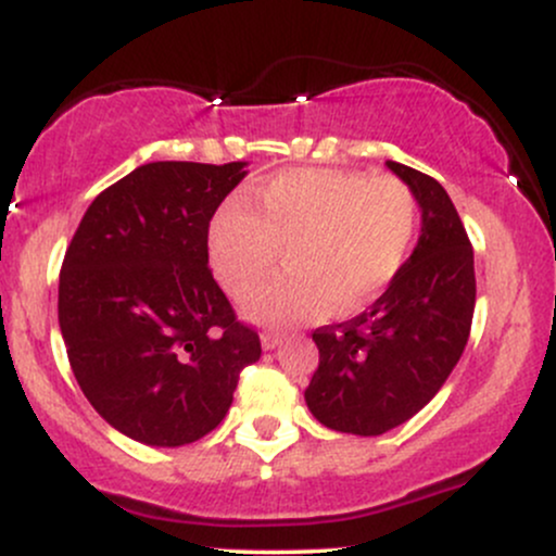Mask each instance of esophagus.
I'll return each mask as SVG.
<instances>
[{"mask_svg": "<svg viewBox=\"0 0 556 556\" xmlns=\"http://www.w3.org/2000/svg\"><path fill=\"white\" fill-rule=\"evenodd\" d=\"M285 334L279 329H266L264 334H261V344H264V350H274L277 344H282Z\"/></svg>", "mask_w": 556, "mask_h": 556, "instance_id": "1", "label": "esophagus"}]
</instances>
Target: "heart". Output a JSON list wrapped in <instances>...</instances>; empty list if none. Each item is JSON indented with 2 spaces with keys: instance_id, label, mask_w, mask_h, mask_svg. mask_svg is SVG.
Instances as JSON below:
<instances>
[{
  "instance_id": "heart-1",
  "label": "heart",
  "mask_w": 556,
  "mask_h": 556,
  "mask_svg": "<svg viewBox=\"0 0 556 556\" xmlns=\"http://www.w3.org/2000/svg\"><path fill=\"white\" fill-rule=\"evenodd\" d=\"M416 229L418 201L397 177L300 167L261 185L258 214L227 203L208 229V253L238 295L287 250L291 269L242 298L251 318L282 324L327 303L337 314L371 303L400 274Z\"/></svg>"
}]
</instances>
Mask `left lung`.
Masks as SVG:
<instances>
[{"label": "left lung", "mask_w": 556, "mask_h": 556, "mask_svg": "<svg viewBox=\"0 0 556 556\" xmlns=\"http://www.w3.org/2000/svg\"><path fill=\"white\" fill-rule=\"evenodd\" d=\"M416 195L413 256L368 311L314 331L318 368L305 402L318 424L379 437L413 418L460 361L476 308L473 245L433 177L387 162Z\"/></svg>", "instance_id": "left-lung-1"}]
</instances>
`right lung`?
<instances>
[{"instance_id": "right-lung-1", "label": "right lung", "mask_w": 556, "mask_h": 556, "mask_svg": "<svg viewBox=\"0 0 556 556\" xmlns=\"http://www.w3.org/2000/svg\"><path fill=\"white\" fill-rule=\"evenodd\" d=\"M245 162H151L83 214L60 271L75 379L106 424L151 446L206 437L261 358L208 269V222Z\"/></svg>"}]
</instances>
